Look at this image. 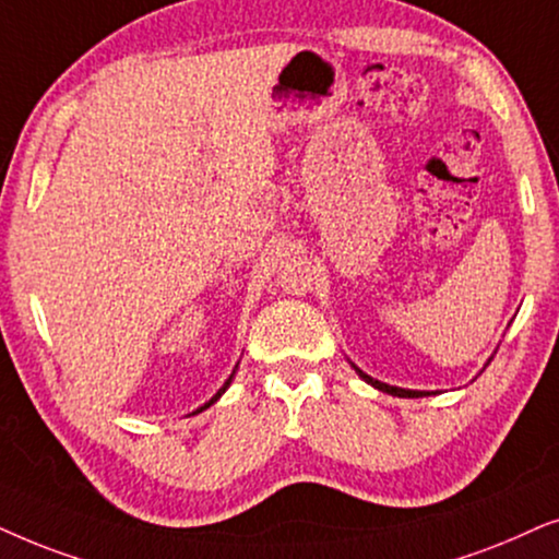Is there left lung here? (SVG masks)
I'll use <instances>...</instances> for the list:
<instances>
[{
    "label": "left lung",
    "mask_w": 559,
    "mask_h": 559,
    "mask_svg": "<svg viewBox=\"0 0 559 559\" xmlns=\"http://www.w3.org/2000/svg\"><path fill=\"white\" fill-rule=\"evenodd\" d=\"M355 370H357V376L362 378V381L370 383V385H373V389H378V391L391 393V396H399V399H419V396H429V391H408V389H399V385H389V383L376 381V378H370V376L362 373L360 368H355Z\"/></svg>",
    "instance_id": "left-lung-1"
}]
</instances>
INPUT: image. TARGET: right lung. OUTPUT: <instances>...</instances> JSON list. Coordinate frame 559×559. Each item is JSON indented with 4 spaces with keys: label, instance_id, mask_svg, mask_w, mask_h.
Instances as JSON below:
<instances>
[{
    "label": "right lung",
    "instance_id": "right-lung-1",
    "mask_svg": "<svg viewBox=\"0 0 559 559\" xmlns=\"http://www.w3.org/2000/svg\"><path fill=\"white\" fill-rule=\"evenodd\" d=\"M233 376H235V370H233ZM233 376H229V378H227V381H225V385H222V389H219L217 393H214V396H212L210 401H206V404H204L202 408H197V412H193V414H199V412H204V408H210V406L214 404V401H217V399L222 396V393H225V391H227V385H229V383H233Z\"/></svg>",
    "mask_w": 559,
    "mask_h": 559
}]
</instances>
